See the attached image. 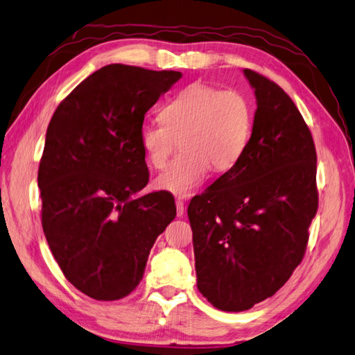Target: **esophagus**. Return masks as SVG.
Here are the masks:
<instances>
[{"label": "esophagus", "mask_w": 355, "mask_h": 355, "mask_svg": "<svg viewBox=\"0 0 355 355\" xmlns=\"http://www.w3.org/2000/svg\"><path fill=\"white\" fill-rule=\"evenodd\" d=\"M175 206H177V216L182 218L184 215V201L182 198H177Z\"/></svg>", "instance_id": "obj_1"}]
</instances>
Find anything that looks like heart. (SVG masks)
<instances>
[{
    "instance_id": "heart-1",
    "label": "heart",
    "mask_w": 355,
    "mask_h": 355,
    "mask_svg": "<svg viewBox=\"0 0 355 355\" xmlns=\"http://www.w3.org/2000/svg\"><path fill=\"white\" fill-rule=\"evenodd\" d=\"M160 120L140 128V148L149 166L163 169L180 140L183 153L154 180L157 189L180 197L197 189L212 168L232 169L250 139L252 111L245 97L201 82L163 105Z\"/></svg>"
}]
</instances>
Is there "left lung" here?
<instances>
[{
	"label": "left lung",
	"instance_id": "left-lung-1",
	"mask_svg": "<svg viewBox=\"0 0 355 355\" xmlns=\"http://www.w3.org/2000/svg\"><path fill=\"white\" fill-rule=\"evenodd\" d=\"M256 111L243 157L187 207L197 286L221 311L250 310L281 288L304 258L318 212L315 148L284 89L243 70Z\"/></svg>",
	"mask_w": 355,
	"mask_h": 355
}]
</instances>
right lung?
Returning <instances> with one entry per match:
<instances>
[{
	"instance_id": "1",
	"label": "right lung",
	"mask_w": 355,
	"mask_h": 355,
	"mask_svg": "<svg viewBox=\"0 0 355 355\" xmlns=\"http://www.w3.org/2000/svg\"><path fill=\"white\" fill-rule=\"evenodd\" d=\"M182 76L102 67L49 123L37 172L44 235L65 277L96 300L122 299L139 285L177 215L172 193L137 195L149 180L139 135L146 111Z\"/></svg>"
}]
</instances>
